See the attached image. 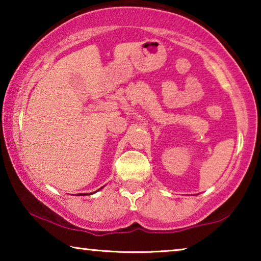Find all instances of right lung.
I'll return each instance as SVG.
<instances>
[{
  "label": "right lung",
  "mask_w": 261,
  "mask_h": 261,
  "mask_svg": "<svg viewBox=\"0 0 261 261\" xmlns=\"http://www.w3.org/2000/svg\"><path fill=\"white\" fill-rule=\"evenodd\" d=\"M82 195H83V194H82ZM84 195H87V194H84Z\"/></svg>",
  "instance_id": "1"
}]
</instances>
